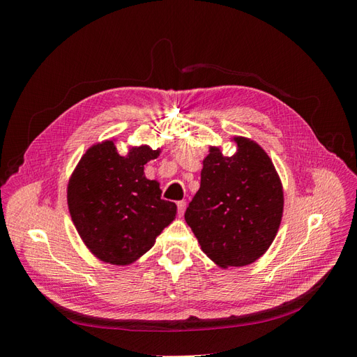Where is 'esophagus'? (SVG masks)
<instances>
[{"label": "esophagus", "instance_id": "1", "mask_svg": "<svg viewBox=\"0 0 357 357\" xmlns=\"http://www.w3.org/2000/svg\"><path fill=\"white\" fill-rule=\"evenodd\" d=\"M186 201H178L177 202V210H178V215H183L186 211Z\"/></svg>", "mask_w": 357, "mask_h": 357}]
</instances>
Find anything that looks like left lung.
<instances>
[{"label": "left lung", "mask_w": 357, "mask_h": 357, "mask_svg": "<svg viewBox=\"0 0 357 357\" xmlns=\"http://www.w3.org/2000/svg\"><path fill=\"white\" fill-rule=\"evenodd\" d=\"M236 152L211 146L202 160L201 186L185 220L214 264L245 266L273 244L283 218V185L256 142L234 137Z\"/></svg>", "instance_id": "8db88e82"}]
</instances>
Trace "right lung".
Returning <instances> with one entry per match:
<instances>
[{
	"label": "right lung",
	"mask_w": 357,
	"mask_h": 357,
	"mask_svg": "<svg viewBox=\"0 0 357 357\" xmlns=\"http://www.w3.org/2000/svg\"><path fill=\"white\" fill-rule=\"evenodd\" d=\"M160 149L149 146L117 153L113 139L86 150L67 188L71 220L89 252L112 265H129L153 247L156 236L176 219L177 205L160 198L144 165Z\"/></svg>",
	"instance_id": "obj_1"
}]
</instances>
